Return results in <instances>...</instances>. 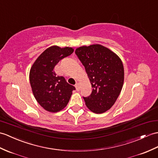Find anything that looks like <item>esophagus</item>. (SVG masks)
<instances>
[{
  "mask_svg": "<svg viewBox=\"0 0 158 158\" xmlns=\"http://www.w3.org/2000/svg\"><path fill=\"white\" fill-rule=\"evenodd\" d=\"M75 88H76V90L77 91H79L80 90V85H79V83L75 84Z\"/></svg>",
  "mask_w": 158,
  "mask_h": 158,
  "instance_id": "obj_1",
  "label": "esophagus"
}]
</instances>
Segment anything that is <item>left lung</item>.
Instances as JSON below:
<instances>
[{
	"label": "left lung",
	"mask_w": 158,
	"mask_h": 158,
	"mask_svg": "<svg viewBox=\"0 0 158 158\" xmlns=\"http://www.w3.org/2000/svg\"><path fill=\"white\" fill-rule=\"evenodd\" d=\"M75 54L93 88L90 96L83 97L87 107L94 113H104L115 103L122 90L123 62L115 53L100 44L79 47Z\"/></svg>",
	"instance_id": "8db88e82"
}]
</instances>
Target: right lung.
Masks as SVG:
<instances>
[{"label": "right lung", "mask_w": 158, "mask_h": 158, "mask_svg": "<svg viewBox=\"0 0 158 158\" xmlns=\"http://www.w3.org/2000/svg\"><path fill=\"white\" fill-rule=\"evenodd\" d=\"M72 48L51 46L40 55L29 72V81L35 100L46 110L60 111L67 105L75 87L64 77L56 75L54 68L62 58L71 55Z\"/></svg>", "instance_id": "1"}]
</instances>
